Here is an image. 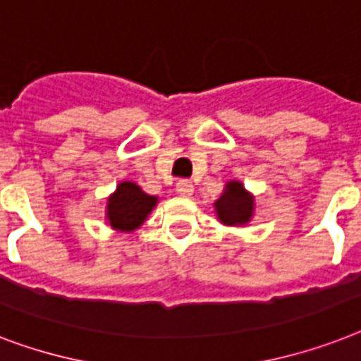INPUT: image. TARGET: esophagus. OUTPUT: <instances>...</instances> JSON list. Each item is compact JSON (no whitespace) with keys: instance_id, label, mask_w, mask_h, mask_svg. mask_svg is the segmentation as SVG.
<instances>
[{"instance_id":"34e87169","label":"esophagus","mask_w":361,"mask_h":361,"mask_svg":"<svg viewBox=\"0 0 361 361\" xmlns=\"http://www.w3.org/2000/svg\"><path fill=\"white\" fill-rule=\"evenodd\" d=\"M177 194L183 195V197H190V195L194 194V184L190 183V180H178Z\"/></svg>"}]
</instances>
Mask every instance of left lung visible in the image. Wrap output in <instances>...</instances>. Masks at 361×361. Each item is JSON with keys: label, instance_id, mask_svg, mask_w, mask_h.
I'll use <instances>...</instances> for the list:
<instances>
[{"label": "left lung", "instance_id": "8db88e82", "mask_svg": "<svg viewBox=\"0 0 361 361\" xmlns=\"http://www.w3.org/2000/svg\"><path fill=\"white\" fill-rule=\"evenodd\" d=\"M255 201L250 192H246L244 184L238 180H231L226 184L224 194L214 203L218 220L224 226H244L252 220Z\"/></svg>", "mask_w": 361, "mask_h": 361}]
</instances>
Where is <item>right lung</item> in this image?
<instances>
[{"instance_id":"1","label":"right lung","mask_w":361,"mask_h":361,"mask_svg":"<svg viewBox=\"0 0 361 361\" xmlns=\"http://www.w3.org/2000/svg\"><path fill=\"white\" fill-rule=\"evenodd\" d=\"M157 203L158 197L145 194L135 183L125 180L108 197L106 218L114 229L130 233L147 220Z\"/></svg>"}]
</instances>
